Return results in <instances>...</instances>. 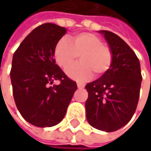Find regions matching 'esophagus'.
<instances>
[{
    "label": "esophagus",
    "instance_id": "obj_1",
    "mask_svg": "<svg viewBox=\"0 0 151 151\" xmlns=\"http://www.w3.org/2000/svg\"><path fill=\"white\" fill-rule=\"evenodd\" d=\"M77 86H78V88H84V86H85V84H83V83H77Z\"/></svg>",
    "mask_w": 151,
    "mask_h": 151
}]
</instances>
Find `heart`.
Segmentation results:
<instances>
[{"mask_svg":"<svg viewBox=\"0 0 151 151\" xmlns=\"http://www.w3.org/2000/svg\"><path fill=\"white\" fill-rule=\"evenodd\" d=\"M78 55L81 62L71 67L66 72L71 78L78 81L89 79L93 73L95 77L105 74L113 62L111 48L93 33L77 34L70 38V41L61 38L55 46V59L64 70L70 66Z\"/></svg>","mask_w":151,"mask_h":151,"instance_id":"heart-1","label":"heart"}]
</instances>
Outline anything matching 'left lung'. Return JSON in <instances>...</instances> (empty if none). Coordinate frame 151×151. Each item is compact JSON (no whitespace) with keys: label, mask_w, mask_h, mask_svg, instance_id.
<instances>
[{"label":"left lung","mask_w":151,"mask_h":151,"mask_svg":"<svg viewBox=\"0 0 151 151\" xmlns=\"http://www.w3.org/2000/svg\"><path fill=\"white\" fill-rule=\"evenodd\" d=\"M113 51L110 69L87 83L86 119L100 130L113 132L125 126L136 112L142 77L138 58L116 34L101 30Z\"/></svg>","instance_id":"obj_1"}]
</instances>
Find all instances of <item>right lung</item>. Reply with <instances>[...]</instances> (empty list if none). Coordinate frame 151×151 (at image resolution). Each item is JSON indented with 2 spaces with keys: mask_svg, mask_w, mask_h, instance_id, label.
<instances>
[{
  "mask_svg": "<svg viewBox=\"0 0 151 151\" xmlns=\"http://www.w3.org/2000/svg\"><path fill=\"white\" fill-rule=\"evenodd\" d=\"M65 33L64 27L44 23L25 37L13 56L10 78L15 105L24 120L39 128L64 119L78 88L54 58L55 46ZM54 80L60 85L50 87Z\"/></svg>",
  "mask_w": 151,
  "mask_h": 151,
  "instance_id": "obj_1",
  "label": "right lung"
}]
</instances>
